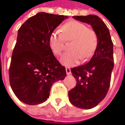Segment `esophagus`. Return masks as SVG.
Masks as SVG:
<instances>
[{
    "mask_svg": "<svg viewBox=\"0 0 125 125\" xmlns=\"http://www.w3.org/2000/svg\"><path fill=\"white\" fill-rule=\"evenodd\" d=\"M66 70V73H67V74H71V70L69 68V67H66L65 68Z\"/></svg>",
    "mask_w": 125,
    "mask_h": 125,
    "instance_id": "1",
    "label": "esophagus"
}]
</instances>
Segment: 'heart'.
I'll use <instances>...</instances> for the list:
<instances>
[{
    "mask_svg": "<svg viewBox=\"0 0 125 125\" xmlns=\"http://www.w3.org/2000/svg\"><path fill=\"white\" fill-rule=\"evenodd\" d=\"M63 32H62V31ZM66 41H72L70 49L65 53L60 61L62 65L72 67L83 59L91 57L97 46L98 39L96 32L81 22L72 21L66 23L62 31L56 29L50 36L49 45L54 54L60 55L65 48Z\"/></svg>",
    "mask_w": 125,
    "mask_h": 125,
    "instance_id": "b5f03b06",
    "label": "heart"
}]
</instances>
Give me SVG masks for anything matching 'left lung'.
Returning <instances> with one entry per match:
<instances>
[{"label":"left lung","instance_id":"left-lung-1","mask_svg":"<svg viewBox=\"0 0 125 125\" xmlns=\"http://www.w3.org/2000/svg\"><path fill=\"white\" fill-rule=\"evenodd\" d=\"M72 17L90 24L98 39L96 48L90 60L85 65L71 69L77 83L68 92L69 100L72 105L79 108L91 109L103 101L109 89L114 67L113 43L109 29L98 16Z\"/></svg>","mask_w":125,"mask_h":125}]
</instances>
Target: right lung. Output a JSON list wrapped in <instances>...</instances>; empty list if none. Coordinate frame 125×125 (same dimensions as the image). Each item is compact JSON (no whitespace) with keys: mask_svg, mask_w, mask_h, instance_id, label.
Wrapping results in <instances>:
<instances>
[{"mask_svg":"<svg viewBox=\"0 0 125 125\" xmlns=\"http://www.w3.org/2000/svg\"><path fill=\"white\" fill-rule=\"evenodd\" d=\"M67 17L38 12L19 29L9 77L14 94L24 103L33 105L45 102L53 83L66 77L65 68L54 56L49 39Z\"/></svg>","mask_w":125,"mask_h":125,"instance_id":"1","label":"right lung"}]
</instances>
